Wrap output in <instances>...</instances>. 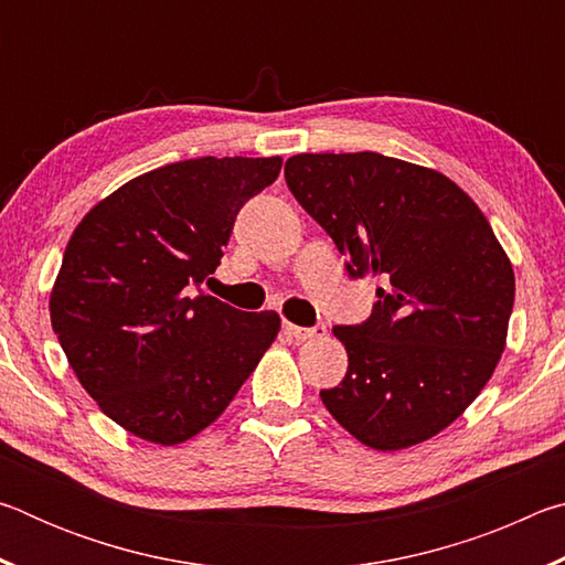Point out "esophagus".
<instances>
[{
    "label": "esophagus",
    "instance_id": "obj_1",
    "mask_svg": "<svg viewBox=\"0 0 565 565\" xmlns=\"http://www.w3.org/2000/svg\"><path fill=\"white\" fill-rule=\"evenodd\" d=\"M284 331H286V337H291L294 341H311V339L323 337V333H327V329L323 327L306 329V327H296V323H289V321L284 323Z\"/></svg>",
    "mask_w": 565,
    "mask_h": 565
}]
</instances>
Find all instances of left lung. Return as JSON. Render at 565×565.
Wrapping results in <instances>:
<instances>
[{
  "mask_svg": "<svg viewBox=\"0 0 565 565\" xmlns=\"http://www.w3.org/2000/svg\"><path fill=\"white\" fill-rule=\"evenodd\" d=\"M286 184L347 256L379 276L361 327H337L349 353L329 414L363 446L401 451L463 414L501 361L515 279L489 218L441 171L376 151L296 154Z\"/></svg>",
  "mask_w": 565,
  "mask_h": 565,
  "instance_id": "1",
  "label": "left lung"
}]
</instances>
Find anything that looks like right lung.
I'll use <instances>...</instances> for the list:
<instances>
[{
    "label": "right lung",
    "instance_id": "add662e5",
    "mask_svg": "<svg viewBox=\"0 0 565 565\" xmlns=\"http://www.w3.org/2000/svg\"><path fill=\"white\" fill-rule=\"evenodd\" d=\"M281 161H177L127 181L76 224L50 294L52 329L84 391L124 431L189 441L274 343L279 313L238 311L194 289Z\"/></svg>",
    "mask_w": 565,
    "mask_h": 565
}]
</instances>
